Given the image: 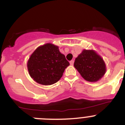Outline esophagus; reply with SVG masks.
I'll return each instance as SVG.
<instances>
[{"label":"esophagus","mask_w":125,"mask_h":125,"mask_svg":"<svg viewBox=\"0 0 125 125\" xmlns=\"http://www.w3.org/2000/svg\"><path fill=\"white\" fill-rule=\"evenodd\" d=\"M74 60H71L70 62H70V64L71 65V66H73V65L74 64Z\"/></svg>","instance_id":"1"}]
</instances>
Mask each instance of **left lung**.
<instances>
[{"mask_svg":"<svg viewBox=\"0 0 125 125\" xmlns=\"http://www.w3.org/2000/svg\"><path fill=\"white\" fill-rule=\"evenodd\" d=\"M74 66L81 76L89 82L100 81L106 71L103 59L93 49H83L75 59Z\"/></svg>","mask_w":125,"mask_h":125,"instance_id":"1","label":"left lung"}]
</instances>
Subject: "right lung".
Masks as SVG:
<instances>
[{
  "label": "right lung",
  "instance_id": "add662e5",
  "mask_svg": "<svg viewBox=\"0 0 125 125\" xmlns=\"http://www.w3.org/2000/svg\"><path fill=\"white\" fill-rule=\"evenodd\" d=\"M68 66L69 62L59 51V47L52 43H46L37 47L27 63L32 79L44 86L57 82Z\"/></svg>",
  "mask_w": 125,
  "mask_h": 125
}]
</instances>
